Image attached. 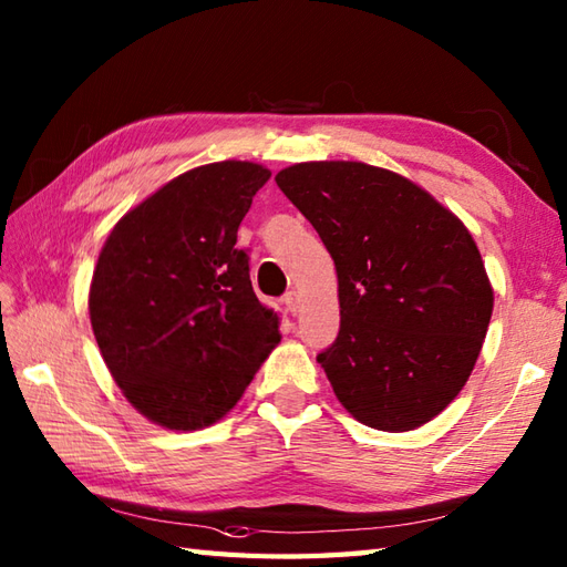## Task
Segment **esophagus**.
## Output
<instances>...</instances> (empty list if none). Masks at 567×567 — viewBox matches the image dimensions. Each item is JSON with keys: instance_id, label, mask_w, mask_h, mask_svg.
Here are the masks:
<instances>
[{"instance_id": "1", "label": "esophagus", "mask_w": 567, "mask_h": 567, "mask_svg": "<svg viewBox=\"0 0 567 567\" xmlns=\"http://www.w3.org/2000/svg\"><path fill=\"white\" fill-rule=\"evenodd\" d=\"M282 302H285L287 311H290L292 317H297V315H299V295H297V292H287Z\"/></svg>"}]
</instances>
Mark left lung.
Masks as SVG:
<instances>
[{
  "label": "left lung",
  "mask_w": 567,
  "mask_h": 567,
  "mask_svg": "<svg viewBox=\"0 0 567 567\" xmlns=\"http://www.w3.org/2000/svg\"><path fill=\"white\" fill-rule=\"evenodd\" d=\"M275 183L339 275L341 329L317 355L339 402L370 429L426 424L463 390L495 305L473 236L384 167L297 163Z\"/></svg>",
  "instance_id": "1"
}]
</instances>
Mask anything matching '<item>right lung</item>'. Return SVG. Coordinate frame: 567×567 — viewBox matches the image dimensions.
I'll list each match as a JSON object with an SVG mask.
<instances>
[{
  "instance_id": "1",
  "label": "right lung",
  "mask_w": 567,
  "mask_h": 567,
  "mask_svg": "<svg viewBox=\"0 0 567 567\" xmlns=\"http://www.w3.org/2000/svg\"><path fill=\"white\" fill-rule=\"evenodd\" d=\"M270 171L224 161L177 175L118 219L90 287L114 382L153 424L197 431L231 412L280 343L258 302L238 226Z\"/></svg>"
}]
</instances>
